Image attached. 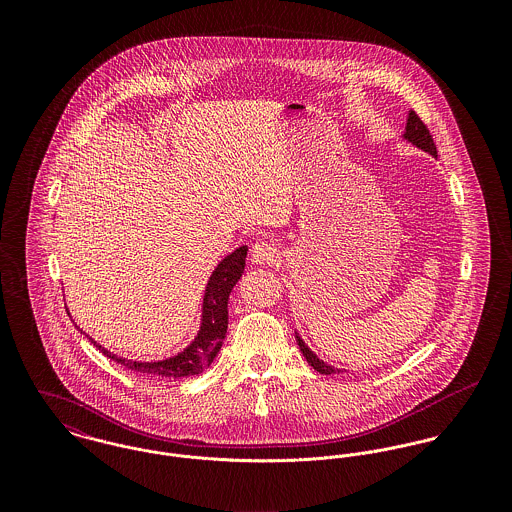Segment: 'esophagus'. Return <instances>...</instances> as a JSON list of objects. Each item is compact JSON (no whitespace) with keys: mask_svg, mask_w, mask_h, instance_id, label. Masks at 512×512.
I'll return each mask as SVG.
<instances>
[{"mask_svg":"<svg viewBox=\"0 0 512 512\" xmlns=\"http://www.w3.org/2000/svg\"><path fill=\"white\" fill-rule=\"evenodd\" d=\"M278 254H280L278 246L270 240H258L250 250V258L256 264H272V262H276Z\"/></svg>","mask_w":512,"mask_h":512,"instance_id":"1","label":"esophagus"}]
</instances>
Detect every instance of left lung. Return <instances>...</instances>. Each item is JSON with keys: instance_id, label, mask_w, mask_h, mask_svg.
I'll return each mask as SVG.
<instances>
[{"instance_id": "obj_1", "label": "left lung", "mask_w": 512, "mask_h": 512, "mask_svg": "<svg viewBox=\"0 0 512 512\" xmlns=\"http://www.w3.org/2000/svg\"><path fill=\"white\" fill-rule=\"evenodd\" d=\"M406 142H410L412 146L420 147V149H424V151H428L430 155H436L438 153V149H436V144H434V138L430 136V130H428V126L420 120V116L414 112V110H410V114H408V122H406V132H404V136H402ZM295 339H297V345H299V351L303 353V357L307 359V363L313 366L317 372H321V374H337V372H345L343 368H335V366L327 365V363H323L305 343H303V339L295 333Z\"/></svg>"}]
</instances>
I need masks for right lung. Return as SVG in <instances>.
Here are the masks:
<instances>
[{"label":"right lung","instance_id":"add662e5","mask_svg":"<svg viewBox=\"0 0 512 512\" xmlns=\"http://www.w3.org/2000/svg\"><path fill=\"white\" fill-rule=\"evenodd\" d=\"M246 254L248 246L236 248L232 254L224 256L215 268V272L209 278V284L203 295V313H201V327L197 337L175 357L163 359V361H132L118 357L98 345L92 337H88L108 359L116 361L118 365L132 368L149 378H161V380H173V378H185L193 374H201L207 366L213 363L217 353L222 347L226 327H228V295L232 288L238 284V280L244 274L246 266Z\"/></svg>","mask_w":512,"mask_h":512}]
</instances>
